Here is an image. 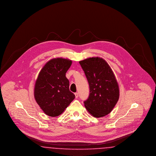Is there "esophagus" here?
Wrapping results in <instances>:
<instances>
[{
  "label": "esophagus",
  "mask_w": 156,
  "mask_h": 156,
  "mask_svg": "<svg viewBox=\"0 0 156 156\" xmlns=\"http://www.w3.org/2000/svg\"><path fill=\"white\" fill-rule=\"evenodd\" d=\"M75 96L76 98H78V94L77 92L75 93Z\"/></svg>",
  "instance_id": "1"
}]
</instances>
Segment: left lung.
<instances>
[{
	"label": "left lung",
	"instance_id": "obj_1",
	"mask_svg": "<svg viewBox=\"0 0 156 156\" xmlns=\"http://www.w3.org/2000/svg\"><path fill=\"white\" fill-rule=\"evenodd\" d=\"M80 64L89 86L88 98L84 105L95 118H101L112 111L119 98L118 83L111 68L105 59L92 57L80 61Z\"/></svg>",
	"mask_w": 156,
	"mask_h": 156
}]
</instances>
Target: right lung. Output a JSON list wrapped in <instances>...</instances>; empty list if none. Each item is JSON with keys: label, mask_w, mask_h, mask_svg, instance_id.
Here are the masks:
<instances>
[{"label": "right lung", "mask_w": 156, "mask_h": 156, "mask_svg": "<svg viewBox=\"0 0 156 156\" xmlns=\"http://www.w3.org/2000/svg\"><path fill=\"white\" fill-rule=\"evenodd\" d=\"M71 64L70 59L53 58L45 64L38 74L34 87V98L48 116H59L75 98L69 90V82L66 76Z\"/></svg>", "instance_id": "add662e5"}]
</instances>
